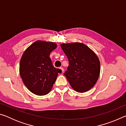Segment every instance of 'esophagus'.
Wrapping results in <instances>:
<instances>
[{
	"mask_svg": "<svg viewBox=\"0 0 126 126\" xmlns=\"http://www.w3.org/2000/svg\"><path fill=\"white\" fill-rule=\"evenodd\" d=\"M60 69L61 70L62 72H63H63H64V69H63V68L62 67H61V68H60Z\"/></svg>",
	"mask_w": 126,
	"mask_h": 126,
	"instance_id": "34e87169",
	"label": "esophagus"
}]
</instances>
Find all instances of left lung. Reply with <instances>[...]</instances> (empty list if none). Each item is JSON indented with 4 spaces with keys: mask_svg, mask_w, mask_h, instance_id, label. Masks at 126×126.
I'll return each instance as SVG.
<instances>
[{
    "mask_svg": "<svg viewBox=\"0 0 126 126\" xmlns=\"http://www.w3.org/2000/svg\"><path fill=\"white\" fill-rule=\"evenodd\" d=\"M61 47L67 57L69 65L64 75L74 91L86 92L98 79L101 65L96 54L79 42L62 43Z\"/></svg>",
    "mask_w": 126,
    "mask_h": 126,
    "instance_id": "left-lung-1",
    "label": "left lung"
}]
</instances>
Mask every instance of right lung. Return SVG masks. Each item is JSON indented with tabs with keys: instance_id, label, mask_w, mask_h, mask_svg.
<instances>
[{
	"instance_id": "1",
	"label": "right lung",
	"mask_w": 126,
	"mask_h": 126,
	"mask_svg": "<svg viewBox=\"0 0 126 126\" xmlns=\"http://www.w3.org/2000/svg\"><path fill=\"white\" fill-rule=\"evenodd\" d=\"M54 42L37 40L29 46L20 59L19 73L27 88L34 94H47L61 70L53 65L50 53L57 48Z\"/></svg>"
}]
</instances>
